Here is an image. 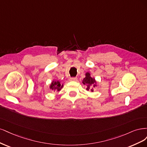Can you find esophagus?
<instances>
[{
    "instance_id": "obj_1",
    "label": "esophagus",
    "mask_w": 147,
    "mask_h": 147,
    "mask_svg": "<svg viewBox=\"0 0 147 147\" xmlns=\"http://www.w3.org/2000/svg\"><path fill=\"white\" fill-rule=\"evenodd\" d=\"M69 80H71V81H77L78 79H77V78H70Z\"/></svg>"
}]
</instances>
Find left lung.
Instances as JSON below:
<instances>
[{
    "mask_svg": "<svg viewBox=\"0 0 147 147\" xmlns=\"http://www.w3.org/2000/svg\"><path fill=\"white\" fill-rule=\"evenodd\" d=\"M90 75L89 72L86 73V77L82 80V84L87 86L86 90L87 91L93 92L94 88L97 86V81L94 78H92Z\"/></svg>",
    "mask_w": 147,
    "mask_h": 147,
    "instance_id": "1",
    "label": "left lung"
}]
</instances>
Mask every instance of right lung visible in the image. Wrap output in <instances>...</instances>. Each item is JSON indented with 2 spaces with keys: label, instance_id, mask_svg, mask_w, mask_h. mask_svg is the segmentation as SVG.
I'll return each instance as SVG.
<instances>
[{
  "label": "right lung",
  "instance_id": "obj_1",
  "mask_svg": "<svg viewBox=\"0 0 147 147\" xmlns=\"http://www.w3.org/2000/svg\"><path fill=\"white\" fill-rule=\"evenodd\" d=\"M63 85L61 84L59 80H53L49 86V88L52 91L59 92L60 90L63 88Z\"/></svg>",
  "mask_w": 147,
  "mask_h": 147
}]
</instances>
